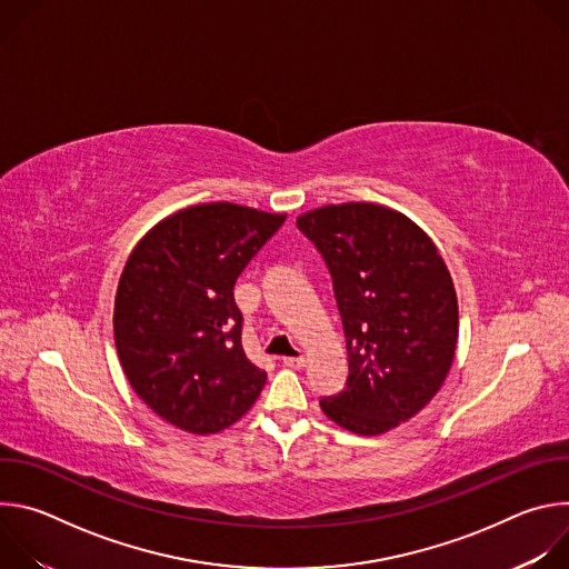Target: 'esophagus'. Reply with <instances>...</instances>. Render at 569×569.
<instances>
[{"label": "esophagus", "instance_id": "obj_1", "mask_svg": "<svg viewBox=\"0 0 569 569\" xmlns=\"http://www.w3.org/2000/svg\"><path fill=\"white\" fill-rule=\"evenodd\" d=\"M283 367H288V369H301V367H306V358H303V356L283 358Z\"/></svg>", "mask_w": 569, "mask_h": 569}]
</instances>
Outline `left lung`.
I'll list each match as a JSON object with an SVG mask.
<instances>
[{
    "label": "left lung",
    "instance_id": "8db88e82",
    "mask_svg": "<svg viewBox=\"0 0 569 569\" xmlns=\"http://www.w3.org/2000/svg\"><path fill=\"white\" fill-rule=\"evenodd\" d=\"M297 227L329 266L347 338V385L319 408L353 435H382L419 415L452 367V277L415 220L376 202L319 207Z\"/></svg>",
    "mask_w": 569,
    "mask_h": 569
}]
</instances>
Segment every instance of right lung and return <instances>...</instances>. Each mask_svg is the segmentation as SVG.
<instances>
[{
    "mask_svg": "<svg viewBox=\"0 0 569 569\" xmlns=\"http://www.w3.org/2000/svg\"><path fill=\"white\" fill-rule=\"evenodd\" d=\"M233 202L159 220L132 250L114 299V345L134 393L171 426L213 435L246 415L268 373L240 345L238 274L283 224Z\"/></svg>",
    "mask_w": 569,
    "mask_h": 569,
    "instance_id": "right-lung-1",
    "label": "right lung"
}]
</instances>
